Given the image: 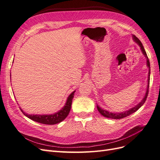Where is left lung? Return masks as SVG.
Instances as JSON below:
<instances>
[{
    "mask_svg": "<svg viewBox=\"0 0 160 160\" xmlns=\"http://www.w3.org/2000/svg\"><path fill=\"white\" fill-rule=\"evenodd\" d=\"M132 37H133V40L139 45V46H140L142 53L146 57V58H147V66H148V68L149 69V77H148V84H147L148 86H147V91H146V94H145V97L143 98L142 100L141 101V102H140V103H139L137 105H136V106H135V107L132 108V109L128 110V111H126V112H122V113H112V112H109L108 111H106V110H105V109H101V108H99V106L97 105L98 111L99 112V113L101 114L102 116H105L106 118H112V119H122V118H126L127 116H130V114H132V113H134L135 112H137V110L139 108H140L143 104L145 103V101L147 99V96H148L149 87V80H150V63H149V59H148V57H147V53L145 52V48H144V47H143L142 44L141 42L140 41V40H139L137 37V36H134V35L132 36Z\"/></svg>",
    "mask_w": 160,
    "mask_h": 160,
    "instance_id": "8db88e82",
    "label": "left lung"
}]
</instances>
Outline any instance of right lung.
<instances>
[{"label":"right lung","instance_id":"obj_1","mask_svg":"<svg viewBox=\"0 0 160 160\" xmlns=\"http://www.w3.org/2000/svg\"><path fill=\"white\" fill-rule=\"evenodd\" d=\"M74 92L75 91H73L70 94V95L68 98L66 103L64 105V107L56 113L51 114V115H30V114H27L25 112H23L22 109L21 111L28 118L35 122L41 123V124L48 125L58 124V123L65 120L68 116L69 112H70L72 99L73 98V95H74Z\"/></svg>","mask_w":160,"mask_h":160}]
</instances>
